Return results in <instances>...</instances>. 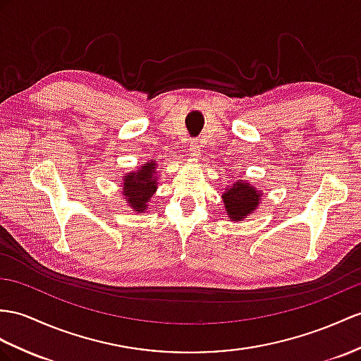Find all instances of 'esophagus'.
<instances>
[{
	"instance_id": "1",
	"label": "esophagus",
	"mask_w": 361,
	"mask_h": 361,
	"mask_svg": "<svg viewBox=\"0 0 361 361\" xmlns=\"http://www.w3.org/2000/svg\"><path fill=\"white\" fill-rule=\"evenodd\" d=\"M199 153H200L199 144L196 142V140H192V142H190V145H188V154H190L191 157H197Z\"/></svg>"
}]
</instances>
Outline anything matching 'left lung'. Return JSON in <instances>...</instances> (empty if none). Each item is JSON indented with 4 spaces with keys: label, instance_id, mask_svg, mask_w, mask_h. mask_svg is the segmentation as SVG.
Here are the masks:
<instances>
[{
    "label": "left lung",
    "instance_id": "1",
    "mask_svg": "<svg viewBox=\"0 0 361 361\" xmlns=\"http://www.w3.org/2000/svg\"><path fill=\"white\" fill-rule=\"evenodd\" d=\"M263 191L254 187L251 182L237 179L222 192V202L226 216L233 222H242L252 214L260 205Z\"/></svg>",
    "mask_w": 361,
    "mask_h": 361
}]
</instances>
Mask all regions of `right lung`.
<instances>
[{"label":"right lung","mask_w":361,"mask_h":361,"mask_svg":"<svg viewBox=\"0 0 361 361\" xmlns=\"http://www.w3.org/2000/svg\"><path fill=\"white\" fill-rule=\"evenodd\" d=\"M157 159L147 161L136 170L124 174L121 178V191L126 205L135 213H144L148 208V202L157 190Z\"/></svg>","instance_id":"1"}]
</instances>
